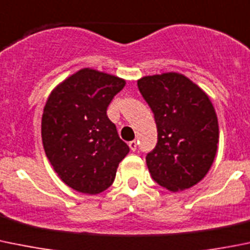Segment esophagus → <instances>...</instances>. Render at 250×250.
I'll return each mask as SVG.
<instances>
[{
	"mask_svg": "<svg viewBox=\"0 0 250 250\" xmlns=\"http://www.w3.org/2000/svg\"><path fill=\"white\" fill-rule=\"evenodd\" d=\"M128 145H129V147H130V150H132V151H135V150H137V142H135V140H132V142H129V143H128Z\"/></svg>",
	"mask_w": 250,
	"mask_h": 250,
	"instance_id": "1",
	"label": "esophagus"
}]
</instances>
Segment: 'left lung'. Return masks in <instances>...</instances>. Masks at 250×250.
<instances>
[{
  "label": "left lung",
  "instance_id": "obj_1",
  "mask_svg": "<svg viewBox=\"0 0 250 250\" xmlns=\"http://www.w3.org/2000/svg\"><path fill=\"white\" fill-rule=\"evenodd\" d=\"M138 88L157 128V144L146 155L150 174L171 192L195 186L209 172L219 143V122L209 96L174 72L143 77Z\"/></svg>",
  "mask_w": 250,
  "mask_h": 250
}]
</instances>
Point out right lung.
<instances>
[{
    "mask_svg": "<svg viewBox=\"0 0 250 250\" xmlns=\"http://www.w3.org/2000/svg\"><path fill=\"white\" fill-rule=\"evenodd\" d=\"M125 81L83 68L48 96L41 138L48 161L62 181L84 194H99L113 183L129 146L108 120V105Z\"/></svg>",
    "mask_w": 250,
    "mask_h": 250,
    "instance_id": "obj_1",
    "label": "right lung"
}]
</instances>
